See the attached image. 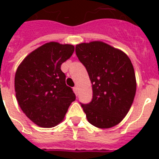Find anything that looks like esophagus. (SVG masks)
<instances>
[{
	"instance_id": "obj_1",
	"label": "esophagus",
	"mask_w": 159,
	"mask_h": 159,
	"mask_svg": "<svg viewBox=\"0 0 159 159\" xmlns=\"http://www.w3.org/2000/svg\"><path fill=\"white\" fill-rule=\"evenodd\" d=\"M73 91H74V92H75V95H78V93H79V88H78V87H77V86L74 87V88H73Z\"/></svg>"
}]
</instances>
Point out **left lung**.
I'll return each mask as SVG.
<instances>
[{"label":"left lung","instance_id":"obj_1","mask_svg":"<svg viewBox=\"0 0 159 159\" xmlns=\"http://www.w3.org/2000/svg\"><path fill=\"white\" fill-rule=\"evenodd\" d=\"M75 53L86 67L93 96L81 107L88 121L98 128L119 124L127 116L136 92L134 70L126 53L102 41L81 43Z\"/></svg>","mask_w":159,"mask_h":159}]
</instances>
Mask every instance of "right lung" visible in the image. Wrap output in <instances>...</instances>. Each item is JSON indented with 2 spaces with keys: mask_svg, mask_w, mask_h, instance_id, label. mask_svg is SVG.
Instances as JSON below:
<instances>
[{
  "mask_svg": "<svg viewBox=\"0 0 159 159\" xmlns=\"http://www.w3.org/2000/svg\"><path fill=\"white\" fill-rule=\"evenodd\" d=\"M74 50L71 44L49 42L29 53L18 66L16 100L25 116L39 127L59 124L75 101V94L66 85V75L60 69Z\"/></svg>",
  "mask_w": 159,
  "mask_h": 159,
  "instance_id": "add662e5",
  "label": "right lung"
}]
</instances>
